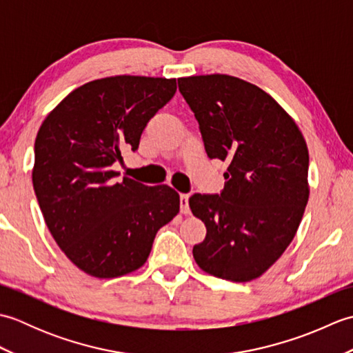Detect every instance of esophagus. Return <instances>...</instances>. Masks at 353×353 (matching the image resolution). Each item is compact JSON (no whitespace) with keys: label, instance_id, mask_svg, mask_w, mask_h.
I'll return each mask as SVG.
<instances>
[{"label":"esophagus","instance_id":"34e87169","mask_svg":"<svg viewBox=\"0 0 353 353\" xmlns=\"http://www.w3.org/2000/svg\"><path fill=\"white\" fill-rule=\"evenodd\" d=\"M188 200H190L188 194H181V212L182 214H190L191 212Z\"/></svg>","mask_w":353,"mask_h":353}]
</instances>
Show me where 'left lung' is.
I'll return each mask as SVG.
<instances>
[{
  "label": "left lung",
  "mask_w": 353,
  "mask_h": 353,
  "mask_svg": "<svg viewBox=\"0 0 353 353\" xmlns=\"http://www.w3.org/2000/svg\"><path fill=\"white\" fill-rule=\"evenodd\" d=\"M211 159L228 161L220 196L194 194L206 238L192 249L203 272L232 282L264 274L294 238L310 197L308 147L272 95L226 74L177 79Z\"/></svg>",
  "instance_id": "8db88e82"
}]
</instances>
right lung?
<instances>
[{"mask_svg":"<svg viewBox=\"0 0 353 353\" xmlns=\"http://www.w3.org/2000/svg\"><path fill=\"white\" fill-rule=\"evenodd\" d=\"M176 79L114 76L74 89L43 119L34 142L33 188L52 238L99 279L145 264L154 236L179 212L168 185L145 186L112 170L138 150L150 118L176 94Z\"/></svg>","mask_w":353,"mask_h":353,"instance_id":"add662e5","label":"right lung"}]
</instances>
